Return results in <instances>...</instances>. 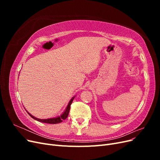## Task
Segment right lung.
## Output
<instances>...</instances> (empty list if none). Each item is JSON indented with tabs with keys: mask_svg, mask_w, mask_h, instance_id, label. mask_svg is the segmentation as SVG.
<instances>
[{
	"mask_svg": "<svg viewBox=\"0 0 160 160\" xmlns=\"http://www.w3.org/2000/svg\"><path fill=\"white\" fill-rule=\"evenodd\" d=\"M75 98H72L70 101L69 103L68 104V105H67V107L65 111V112L62 113L61 116H58L57 118H50V119H38L35 117H34V116H32V115H31L29 113H28V115H29L32 118H33L34 119H35L37 121H38V122H42V123H51V124H56V123H61L62 121L65 120L67 117H68V115H69V111H70V108H71V105L72 102V101H73Z\"/></svg>",
	"mask_w": 160,
	"mask_h": 160,
	"instance_id": "obj_1",
	"label": "right lung"
}]
</instances>
